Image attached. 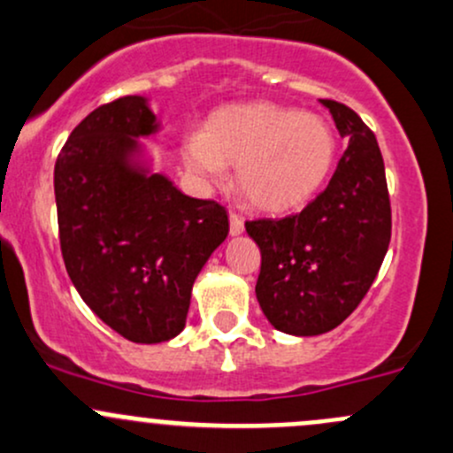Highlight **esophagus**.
<instances>
[{
  "label": "esophagus",
  "instance_id": "34e87169",
  "mask_svg": "<svg viewBox=\"0 0 453 453\" xmlns=\"http://www.w3.org/2000/svg\"><path fill=\"white\" fill-rule=\"evenodd\" d=\"M242 230H245V226H242V217L239 212L230 211V234L236 236V234H241Z\"/></svg>",
  "mask_w": 453,
  "mask_h": 453
}]
</instances>
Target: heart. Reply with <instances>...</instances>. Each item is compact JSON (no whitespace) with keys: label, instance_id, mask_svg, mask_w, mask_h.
Instances as JSON below:
<instances>
[{"label":"heart","instance_id":"heart-1","mask_svg":"<svg viewBox=\"0 0 453 453\" xmlns=\"http://www.w3.org/2000/svg\"><path fill=\"white\" fill-rule=\"evenodd\" d=\"M334 151L323 119L275 106L219 112L206 134L195 132L182 147L188 171L203 182H223L226 165L239 166L242 195L265 211L306 202L326 180Z\"/></svg>","mask_w":453,"mask_h":453}]
</instances>
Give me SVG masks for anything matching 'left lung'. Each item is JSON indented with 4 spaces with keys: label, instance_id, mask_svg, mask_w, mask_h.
<instances>
[{
    "label": "left lung",
    "instance_id": "1",
    "mask_svg": "<svg viewBox=\"0 0 453 453\" xmlns=\"http://www.w3.org/2000/svg\"><path fill=\"white\" fill-rule=\"evenodd\" d=\"M349 139L327 187L302 212L245 221L263 263L256 297L280 332L334 330L363 302L390 242V197L382 151L349 106L321 99Z\"/></svg>",
    "mask_w": 453,
    "mask_h": 453
}]
</instances>
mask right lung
I'll list each match as a JSON object with an SVG mask.
<instances>
[{
  "label": "right lung",
  "mask_w": 453,
  "mask_h": 453,
  "mask_svg": "<svg viewBox=\"0 0 453 453\" xmlns=\"http://www.w3.org/2000/svg\"><path fill=\"white\" fill-rule=\"evenodd\" d=\"M154 130L145 99L126 95L87 114L54 166L66 273L90 311L132 342L182 332L195 278L230 230L219 202L127 166L132 136Z\"/></svg>",
  "instance_id": "add662e5"
}]
</instances>
